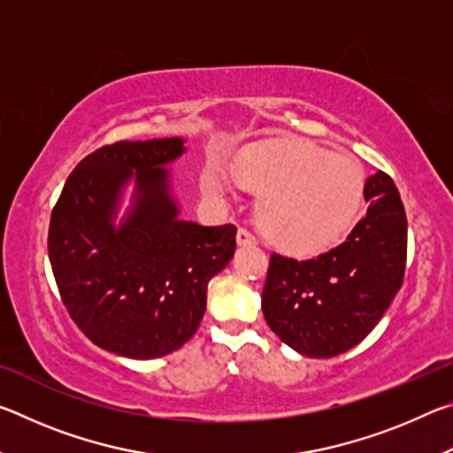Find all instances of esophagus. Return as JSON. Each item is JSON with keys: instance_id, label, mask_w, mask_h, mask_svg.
Instances as JSON below:
<instances>
[{"instance_id": "esophagus-1", "label": "esophagus", "mask_w": 453, "mask_h": 453, "mask_svg": "<svg viewBox=\"0 0 453 453\" xmlns=\"http://www.w3.org/2000/svg\"><path fill=\"white\" fill-rule=\"evenodd\" d=\"M237 245H254L256 243V237L251 235L248 229H243V227H240L237 229Z\"/></svg>"}]
</instances>
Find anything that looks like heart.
I'll list each match as a JSON object with an SVG mask.
<instances>
[{"label":"heart","mask_w":453,"mask_h":453,"mask_svg":"<svg viewBox=\"0 0 453 453\" xmlns=\"http://www.w3.org/2000/svg\"><path fill=\"white\" fill-rule=\"evenodd\" d=\"M234 178L259 197L264 234L296 256L332 248L354 224L362 197V172L346 153L305 142H280L242 153ZM203 186L221 199L229 188L219 172L203 175Z\"/></svg>","instance_id":"heart-1"}]
</instances>
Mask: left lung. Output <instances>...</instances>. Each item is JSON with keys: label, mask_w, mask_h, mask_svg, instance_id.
Segmentation results:
<instances>
[{"label": "left lung", "mask_w": 453, "mask_h": 453, "mask_svg": "<svg viewBox=\"0 0 453 453\" xmlns=\"http://www.w3.org/2000/svg\"><path fill=\"white\" fill-rule=\"evenodd\" d=\"M365 216L346 242L313 259L273 254L262 294L267 326L297 354L332 357L378 326L402 288L408 219L389 175L365 180Z\"/></svg>", "instance_id": "8db88e82"}]
</instances>
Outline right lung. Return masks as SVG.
Returning <instances> with one entry per match:
<instances>
[{
    "mask_svg": "<svg viewBox=\"0 0 453 453\" xmlns=\"http://www.w3.org/2000/svg\"><path fill=\"white\" fill-rule=\"evenodd\" d=\"M183 137L89 153L51 211L48 251L78 327L111 354L153 359L197 332L208 283L235 251V226L181 218L172 165ZM128 205H125V202Z\"/></svg>",
    "mask_w": 453,
    "mask_h": 453,
    "instance_id": "1",
    "label": "right lung"
}]
</instances>
